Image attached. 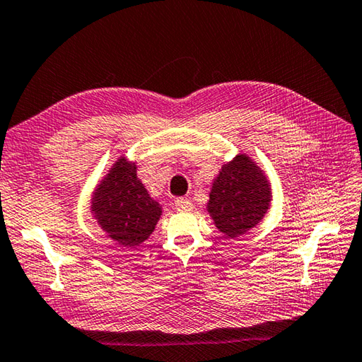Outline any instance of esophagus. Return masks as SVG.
Masks as SVG:
<instances>
[{"label":"esophagus","instance_id":"34e87169","mask_svg":"<svg viewBox=\"0 0 362 362\" xmlns=\"http://www.w3.org/2000/svg\"><path fill=\"white\" fill-rule=\"evenodd\" d=\"M175 206L178 211H190L194 208L192 202H190L189 199H176L175 200Z\"/></svg>","mask_w":362,"mask_h":362}]
</instances>
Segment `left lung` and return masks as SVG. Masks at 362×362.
<instances>
[{
    "mask_svg": "<svg viewBox=\"0 0 362 362\" xmlns=\"http://www.w3.org/2000/svg\"><path fill=\"white\" fill-rule=\"evenodd\" d=\"M271 190L262 170L247 156L225 163L209 194L208 211L227 238H238L263 219Z\"/></svg>",
    "mask_w": 362,
    "mask_h": 362,
    "instance_id": "8db88e82",
    "label": "left lung"
}]
</instances>
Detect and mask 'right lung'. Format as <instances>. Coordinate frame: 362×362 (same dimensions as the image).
I'll use <instances>...</instances> for the list:
<instances>
[{
    "mask_svg": "<svg viewBox=\"0 0 362 362\" xmlns=\"http://www.w3.org/2000/svg\"><path fill=\"white\" fill-rule=\"evenodd\" d=\"M100 227L121 245H139L153 233L162 209L137 178L135 165L126 159L115 163L93 199Z\"/></svg>",
    "mask_w": 362,
    "mask_h": 362,
    "instance_id": "1",
    "label": "right lung"
}]
</instances>
